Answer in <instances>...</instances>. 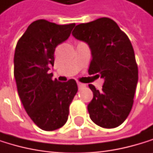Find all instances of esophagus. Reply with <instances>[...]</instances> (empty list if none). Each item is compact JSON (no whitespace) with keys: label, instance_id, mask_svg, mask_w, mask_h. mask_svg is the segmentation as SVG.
Returning <instances> with one entry per match:
<instances>
[{"label":"esophagus","instance_id":"esophagus-1","mask_svg":"<svg viewBox=\"0 0 153 153\" xmlns=\"http://www.w3.org/2000/svg\"><path fill=\"white\" fill-rule=\"evenodd\" d=\"M77 84H78V87H79V89H80V90H81V89H83V88L85 87V84H83V83L78 82Z\"/></svg>","mask_w":153,"mask_h":153}]
</instances>
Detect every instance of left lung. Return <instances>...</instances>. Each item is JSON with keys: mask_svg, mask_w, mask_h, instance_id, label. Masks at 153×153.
Wrapping results in <instances>:
<instances>
[{"mask_svg": "<svg viewBox=\"0 0 153 153\" xmlns=\"http://www.w3.org/2000/svg\"><path fill=\"white\" fill-rule=\"evenodd\" d=\"M72 36L91 49L89 73L104 80L102 91L89 85L93 92L88 104L90 118L102 128L120 126L132 108L138 82V66L131 41L114 21L105 17L77 25Z\"/></svg>", "mask_w": 153, "mask_h": 153, "instance_id": "obj_1", "label": "left lung"}]
</instances>
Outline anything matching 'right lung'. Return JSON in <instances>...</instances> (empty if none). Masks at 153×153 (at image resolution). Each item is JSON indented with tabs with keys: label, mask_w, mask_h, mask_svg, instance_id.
<instances>
[{
	"label": "right lung",
	"mask_w": 153,
	"mask_h": 153,
	"mask_svg": "<svg viewBox=\"0 0 153 153\" xmlns=\"http://www.w3.org/2000/svg\"><path fill=\"white\" fill-rule=\"evenodd\" d=\"M75 23L59 25L38 20L29 25L17 42L14 78L18 94L30 118L43 131L62 127L78 86L73 79L66 82L52 80L55 48L65 42Z\"/></svg>",
	"instance_id": "1"
}]
</instances>
